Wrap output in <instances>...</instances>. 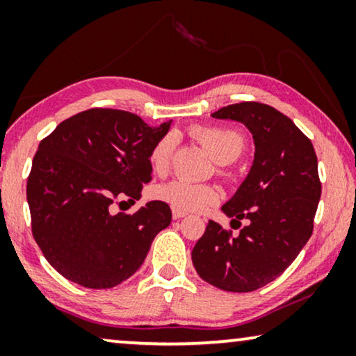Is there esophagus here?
Returning <instances> with one entry per match:
<instances>
[{"label": "esophagus", "instance_id": "esophagus-1", "mask_svg": "<svg viewBox=\"0 0 356 356\" xmlns=\"http://www.w3.org/2000/svg\"><path fill=\"white\" fill-rule=\"evenodd\" d=\"M172 213H173V218H175V220H179V218L186 216V212H183V211H178V209H173Z\"/></svg>", "mask_w": 356, "mask_h": 356}]
</instances>
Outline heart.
Instances as JSON below:
<instances>
[{
	"mask_svg": "<svg viewBox=\"0 0 356 356\" xmlns=\"http://www.w3.org/2000/svg\"><path fill=\"white\" fill-rule=\"evenodd\" d=\"M193 136L209 150L212 159L220 165L235 162L245 152L246 143L243 136L228 128L217 126H199L193 129ZM177 138L167 133L152 145L149 154L150 167L157 175H165L172 163V154ZM155 196L167 202L173 209L183 212H201L220 201V191L212 184L193 183L189 179L177 178L160 184L155 189Z\"/></svg>",
	"mask_w": 356,
	"mask_h": 356,
	"instance_id": "obj_1",
	"label": "heart"
}]
</instances>
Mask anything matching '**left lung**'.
Here are the masks:
<instances>
[{"label": "left lung", "mask_w": 356, "mask_h": 356, "mask_svg": "<svg viewBox=\"0 0 356 356\" xmlns=\"http://www.w3.org/2000/svg\"><path fill=\"white\" fill-rule=\"evenodd\" d=\"M213 118L240 121L254 139V162L222 211L238 235L209 220L193 248L194 269L207 284L245 293L275 280L313 235L321 197L318 157L289 116L259 102L223 106Z\"/></svg>", "instance_id": "8db88e82"}]
</instances>
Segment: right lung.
<instances>
[{
  "instance_id": "right-lung-1",
  "label": "right lung",
  "mask_w": 356,
  "mask_h": 356,
  "mask_svg": "<svg viewBox=\"0 0 356 356\" xmlns=\"http://www.w3.org/2000/svg\"><path fill=\"white\" fill-rule=\"evenodd\" d=\"M170 123L150 128L113 108L81 111L38 145L27 178L32 235L47 261L86 289H111L143 266L154 238L172 222L162 201L134 213H111L134 202L152 179L149 154Z\"/></svg>"
}]
</instances>
